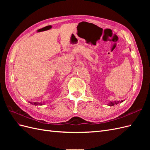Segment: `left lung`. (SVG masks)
<instances>
[{"label": "left lung", "instance_id": "1", "mask_svg": "<svg viewBox=\"0 0 150 150\" xmlns=\"http://www.w3.org/2000/svg\"><path fill=\"white\" fill-rule=\"evenodd\" d=\"M125 100H121V101H111L110 103L108 104L109 106H114L115 104H117L118 103H121L122 102H123Z\"/></svg>", "mask_w": 150, "mask_h": 150}]
</instances>
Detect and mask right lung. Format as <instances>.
<instances>
[{
	"label": "right lung",
	"mask_w": 150,
	"mask_h": 150,
	"mask_svg": "<svg viewBox=\"0 0 150 150\" xmlns=\"http://www.w3.org/2000/svg\"><path fill=\"white\" fill-rule=\"evenodd\" d=\"M30 103H33V104H34V105H38V104H39V105H42V104H40L39 103H31L30 102Z\"/></svg>",
	"instance_id": "obj_1"
}]
</instances>
